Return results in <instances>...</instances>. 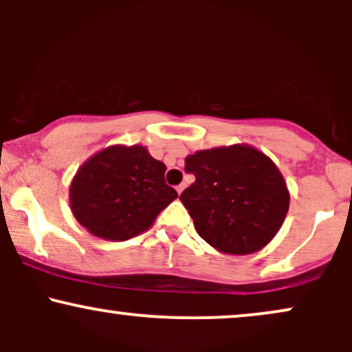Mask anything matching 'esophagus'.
Masks as SVG:
<instances>
[{
    "label": "esophagus",
    "mask_w": 352,
    "mask_h": 352,
    "mask_svg": "<svg viewBox=\"0 0 352 352\" xmlns=\"http://www.w3.org/2000/svg\"><path fill=\"white\" fill-rule=\"evenodd\" d=\"M184 190H185V184H180L179 187H177V193H179V195H180V193L184 192Z\"/></svg>",
    "instance_id": "34e87169"
}]
</instances>
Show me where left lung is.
Masks as SVG:
<instances>
[{
	"instance_id": "1",
	"label": "left lung",
	"mask_w": 352,
	"mask_h": 352,
	"mask_svg": "<svg viewBox=\"0 0 352 352\" xmlns=\"http://www.w3.org/2000/svg\"><path fill=\"white\" fill-rule=\"evenodd\" d=\"M195 182L180 195L197 233L221 253L252 254L280 232L289 192L280 168L248 144L197 151L185 159Z\"/></svg>"
}]
</instances>
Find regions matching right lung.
Segmentation results:
<instances>
[{
    "label": "right lung",
    "mask_w": 352,
    "mask_h": 352,
    "mask_svg": "<svg viewBox=\"0 0 352 352\" xmlns=\"http://www.w3.org/2000/svg\"><path fill=\"white\" fill-rule=\"evenodd\" d=\"M165 170L144 145H109L76 172L69 187L72 215L102 240L140 235L179 197L165 184Z\"/></svg>",
    "instance_id": "obj_1"
}]
</instances>
